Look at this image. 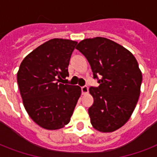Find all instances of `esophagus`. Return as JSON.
<instances>
[{"label":"esophagus","instance_id":"1","mask_svg":"<svg viewBox=\"0 0 157 157\" xmlns=\"http://www.w3.org/2000/svg\"><path fill=\"white\" fill-rule=\"evenodd\" d=\"M89 91V88L87 86H84L81 87V93L82 94H86L88 93Z\"/></svg>","mask_w":157,"mask_h":157}]
</instances>
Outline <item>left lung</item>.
Instances as JSON below:
<instances>
[{
  "label": "left lung",
  "instance_id": "left-lung-1",
  "mask_svg": "<svg viewBox=\"0 0 157 157\" xmlns=\"http://www.w3.org/2000/svg\"><path fill=\"white\" fill-rule=\"evenodd\" d=\"M76 49L87 59L99 84L90 88L91 124L100 132L115 131L129 121L139 100L143 76L138 62L125 48L104 37L85 39Z\"/></svg>",
  "mask_w": 157,
  "mask_h": 157
}]
</instances>
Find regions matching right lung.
I'll return each instance as SVG.
<instances>
[{"label":"right lung","instance_id":"right-lung-1","mask_svg":"<svg viewBox=\"0 0 157 157\" xmlns=\"http://www.w3.org/2000/svg\"><path fill=\"white\" fill-rule=\"evenodd\" d=\"M76 41L54 38L28 54L20 64L17 81L23 106L35 123L59 129L69 123L81 94L78 86L59 83L68 74Z\"/></svg>","mask_w":157,"mask_h":157}]
</instances>
